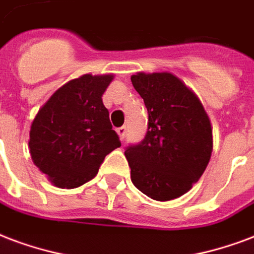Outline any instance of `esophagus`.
I'll list each match as a JSON object with an SVG mask.
<instances>
[{"label": "esophagus", "mask_w": 254, "mask_h": 254, "mask_svg": "<svg viewBox=\"0 0 254 254\" xmlns=\"http://www.w3.org/2000/svg\"><path fill=\"white\" fill-rule=\"evenodd\" d=\"M116 132H118V135H119V138L123 140L126 134H127V127H126V126H122V127H119V128L116 129Z\"/></svg>", "instance_id": "34e87169"}]
</instances>
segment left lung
Returning <instances> with one entry per match:
<instances>
[{"label": "left lung", "mask_w": 254, "mask_h": 254, "mask_svg": "<svg viewBox=\"0 0 254 254\" xmlns=\"http://www.w3.org/2000/svg\"><path fill=\"white\" fill-rule=\"evenodd\" d=\"M147 108V131L126 147L131 181L155 201L188 192L206 169L211 155L210 120L199 99L169 72L131 76Z\"/></svg>", "instance_id": "left-lung-1"}]
</instances>
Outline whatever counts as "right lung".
I'll use <instances>...</instances> for the list:
<instances>
[{"label":"right lung","mask_w":254,"mask_h":254,"mask_svg":"<svg viewBox=\"0 0 254 254\" xmlns=\"http://www.w3.org/2000/svg\"><path fill=\"white\" fill-rule=\"evenodd\" d=\"M112 75H83L53 93L34 118L29 148L34 165L55 186L79 188L120 147L102 96Z\"/></svg>","instance_id":"1"}]
</instances>
